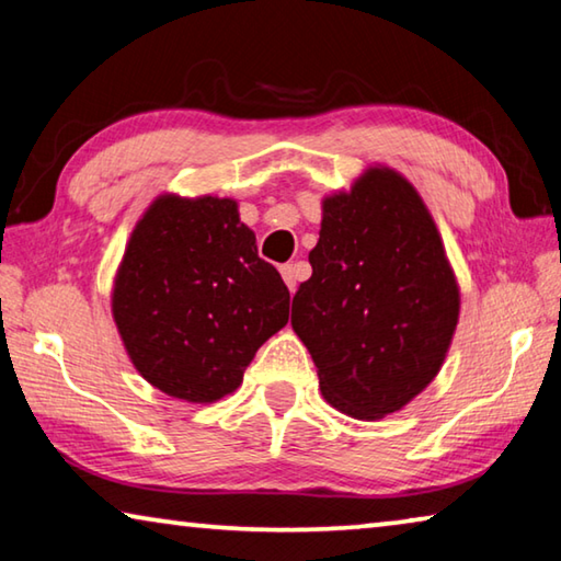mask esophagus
I'll return each mask as SVG.
<instances>
[{"label":"esophagus","instance_id":"1","mask_svg":"<svg viewBox=\"0 0 561 561\" xmlns=\"http://www.w3.org/2000/svg\"><path fill=\"white\" fill-rule=\"evenodd\" d=\"M279 274H282L284 284H287V287H289V291L297 289V267H294V264H282Z\"/></svg>","mask_w":561,"mask_h":561}]
</instances>
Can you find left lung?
<instances>
[{
  "instance_id": "8db88e82",
  "label": "left lung",
  "mask_w": 561,
  "mask_h": 561,
  "mask_svg": "<svg viewBox=\"0 0 561 561\" xmlns=\"http://www.w3.org/2000/svg\"><path fill=\"white\" fill-rule=\"evenodd\" d=\"M311 277L291 329L341 413L376 421L438 376L458 327L460 289L423 197L393 168L371 165L321 201Z\"/></svg>"
}]
</instances>
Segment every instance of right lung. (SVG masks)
Listing matches in <instances>:
<instances>
[{
	"mask_svg": "<svg viewBox=\"0 0 561 561\" xmlns=\"http://www.w3.org/2000/svg\"><path fill=\"white\" fill-rule=\"evenodd\" d=\"M111 311L136 371L187 403L237 391L289 319V289L232 197L158 195L133 227Z\"/></svg>",
	"mask_w": 561,
	"mask_h": 561,
	"instance_id": "1",
	"label": "right lung"
}]
</instances>
